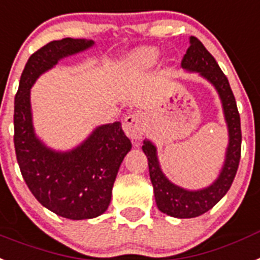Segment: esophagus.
Returning <instances> with one entry per match:
<instances>
[{"label": "esophagus", "mask_w": 260, "mask_h": 260, "mask_svg": "<svg viewBox=\"0 0 260 260\" xmlns=\"http://www.w3.org/2000/svg\"><path fill=\"white\" fill-rule=\"evenodd\" d=\"M123 129L129 139H134V140L141 139L144 132H145L143 113L135 112L129 115V116H126L125 120H124Z\"/></svg>", "instance_id": "1"}]
</instances>
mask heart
I'll list each match as a JSON object with an SVG mask.
<instances>
[{
	"instance_id": "obj_1",
	"label": "heart",
	"mask_w": 260,
	"mask_h": 260,
	"mask_svg": "<svg viewBox=\"0 0 260 260\" xmlns=\"http://www.w3.org/2000/svg\"><path fill=\"white\" fill-rule=\"evenodd\" d=\"M158 59V50L150 46H143L134 50L123 59L121 70L128 75H136L152 69Z\"/></svg>"
}]
</instances>
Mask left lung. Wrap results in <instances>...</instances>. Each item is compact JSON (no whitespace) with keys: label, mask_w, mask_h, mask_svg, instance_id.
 <instances>
[{"label":"left lung","mask_w":260,"mask_h":260,"mask_svg":"<svg viewBox=\"0 0 260 260\" xmlns=\"http://www.w3.org/2000/svg\"><path fill=\"white\" fill-rule=\"evenodd\" d=\"M181 66L187 73H198L208 80L219 95L224 121L228 124L229 144L224 162L217 180L209 186L198 190H189L173 184L162 173L157 158V148L150 140H144L143 150L148 158L149 176L153 185L157 208L164 214L174 218H194L210 210L223 198L230 189L241 160V117L238 113L235 98L229 80L210 52L200 39L190 37V46L186 50Z\"/></svg>","instance_id":"obj_1"}]
</instances>
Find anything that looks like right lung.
<instances>
[{"label": "right lung", "mask_w": 260, "mask_h": 260, "mask_svg": "<svg viewBox=\"0 0 260 260\" xmlns=\"http://www.w3.org/2000/svg\"><path fill=\"white\" fill-rule=\"evenodd\" d=\"M93 46L91 39L63 38L29 58L14 100V147L26 185L41 205L69 219H91L108 209L113 182L132 148L120 121L96 126L71 150L51 149L32 125L30 88L60 59Z\"/></svg>", "instance_id": "add662e5"}]
</instances>
